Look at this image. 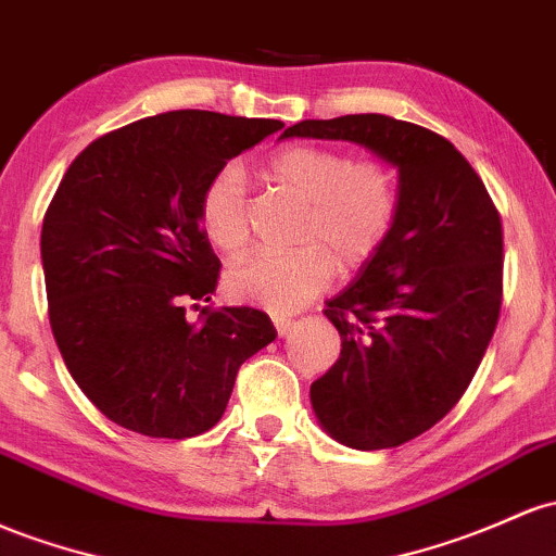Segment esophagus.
I'll return each instance as SVG.
<instances>
[{"instance_id":"34e87169","label":"esophagus","mask_w":556,"mask_h":556,"mask_svg":"<svg viewBox=\"0 0 556 556\" xmlns=\"http://www.w3.org/2000/svg\"><path fill=\"white\" fill-rule=\"evenodd\" d=\"M274 327H277L279 338H285V334L295 327V319H288V316H274Z\"/></svg>"}]
</instances>
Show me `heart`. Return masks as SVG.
I'll return each instance as SVG.
<instances>
[{"instance_id":"obj_1","label":"heart","mask_w":556,"mask_h":556,"mask_svg":"<svg viewBox=\"0 0 556 556\" xmlns=\"http://www.w3.org/2000/svg\"><path fill=\"white\" fill-rule=\"evenodd\" d=\"M266 174L306 200L298 227L301 248L258 253L229 268L235 301L268 314H292L332 282L334 271L367 266L393 231L401 208L399 174L382 157H356L321 144L274 152ZM200 227L222 253L237 255L250 240V194L237 166L213 170L198 200Z\"/></svg>"}]
</instances>
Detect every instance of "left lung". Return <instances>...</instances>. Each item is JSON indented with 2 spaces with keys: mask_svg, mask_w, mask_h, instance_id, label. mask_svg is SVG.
<instances>
[{
  "mask_svg": "<svg viewBox=\"0 0 556 556\" xmlns=\"http://www.w3.org/2000/svg\"><path fill=\"white\" fill-rule=\"evenodd\" d=\"M282 137L348 139L399 168V218L327 303L343 348L311 386L334 441L395 448L441 422L483 362L502 311V216L467 157L425 126L367 113L301 121Z\"/></svg>",
  "mask_w": 556,
  "mask_h": 556,
  "instance_id": "8db88e82",
  "label": "left lung"
}]
</instances>
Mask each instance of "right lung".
Returning a JSON list of instances; mask_svg holds the SVG:
<instances>
[{
  "mask_svg": "<svg viewBox=\"0 0 556 556\" xmlns=\"http://www.w3.org/2000/svg\"><path fill=\"white\" fill-rule=\"evenodd\" d=\"M282 126L174 110L102 134L65 170L41 224L50 325L110 422L174 441L211 430L242 364L277 338L264 311L205 306L222 261L198 200L213 170Z\"/></svg>",
  "mask_w": 556,
  "mask_h": 556,
  "instance_id": "1",
  "label": "right lung"
}]
</instances>
